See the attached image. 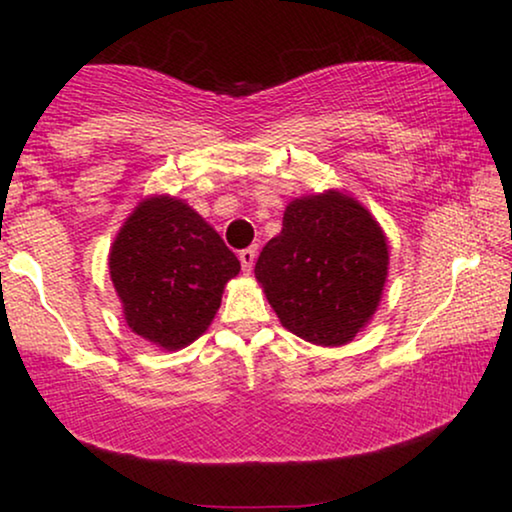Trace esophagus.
<instances>
[{"label":"esophagus","mask_w":512,"mask_h":512,"mask_svg":"<svg viewBox=\"0 0 512 512\" xmlns=\"http://www.w3.org/2000/svg\"><path fill=\"white\" fill-rule=\"evenodd\" d=\"M240 263H242L244 272H251V268H254V263H256V247L242 249L240 251Z\"/></svg>","instance_id":"34e87169"}]
</instances>
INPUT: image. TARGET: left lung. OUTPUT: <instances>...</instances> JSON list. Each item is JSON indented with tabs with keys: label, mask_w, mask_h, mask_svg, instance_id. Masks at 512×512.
I'll use <instances>...</instances> for the list:
<instances>
[{
	"label": "left lung",
	"mask_w": 512,
	"mask_h": 512,
	"mask_svg": "<svg viewBox=\"0 0 512 512\" xmlns=\"http://www.w3.org/2000/svg\"><path fill=\"white\" fill-rule=\"evenodd\" d=\"M256 282L286 331L342 347L370 324L389 275L387 235L368 207L338 188L300 195L265 244Z\"/></svg>",
	"instance_id": "8db88e82"
}]
</instances>
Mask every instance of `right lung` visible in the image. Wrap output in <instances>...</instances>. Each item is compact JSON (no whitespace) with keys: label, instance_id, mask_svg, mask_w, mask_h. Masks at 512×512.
Wrapping results in <instances>:
<instances>
[{"label":"right lung","instance_id":"obj_1","mask_svg":"<svg viewBox=\"0 0 512 512\" xmlns=\"http://www.w3.org/2000/svg\"><path fill=\"white\" fill-rule=\"evenodd\" d=\"M237 275L240 261L221 235L186 200L167 193L139 200L109 249L125 324L165 352L207 331Z\"/></svg>","mask_w":512,"mask_h":512}]
</instances>
